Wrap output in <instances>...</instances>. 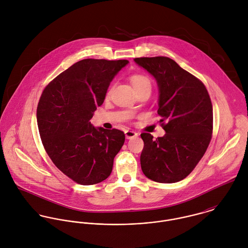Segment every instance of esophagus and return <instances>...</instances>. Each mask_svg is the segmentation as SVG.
Here are the masks:
<instances>
[{"mask_svg": "<svg viewBox=\"0 0 248 248\" xmlns=\"http://www.w3.org/2000/svg\"><path fill=\"white\" fill-rule=\"evenodd\" d=\"M125 137H126L127 140H131V139H134V138L138 137V134L134 131L128 130V131H125Z\"/></svg>", "mask_w": 248, "mask_h": 248, "instance_id": "esophagus-1", "label": "esophagus"}]
</instances>
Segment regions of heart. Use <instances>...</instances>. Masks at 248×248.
Instances as JSON below:
<instances>
[{
    "label": "heart",
    "mask_w": 248,
    "mask_h": 248,
    "mask_svg": "<svg viewBox=\"0 0 248 248\" xmlns=\"http://www.w3.org/2000/svg\"><path fill=\"white\" fill-rule=\"evenodd\" d=\"M130 80L134 86V88L137 90L139 88H140L144 85H151V82L149 80L148 77H146L145 75H142V74H133L131 77H130ZM111 91V88L108 91V95L109 94Z\"/></svg>",
    "instance_id": "obj_1"
}]
</instances>
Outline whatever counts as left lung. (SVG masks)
Masks as SVG:
<instances>
[{"mask_svg": "<svg viewBox=\"0 0 248 248\" xmlns=\"http://www.w3.org/2000/svg\"><path fill=\"white\" fill-rule=\"evenodd\" d=\"M158 87L159 122L166 132L153 140L143 133V174L156 182L174 183L187 177L205 154L212 138L213 107L203 83L163 57L135 58ZM167 123L164 124V121Z\"/></svg>", "mask_w": 248, "mask_h": 248, "instance_id": "8db88e82", "label": "left lung"}]
</instances>
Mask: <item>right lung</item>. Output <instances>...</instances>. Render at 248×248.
Masks as SVG:
<instances>
[{"mask_svg": "<svg viewBox=\"0 0 248 248\" xmlns=\"http://www.w3.org/2000/svg\"><path fill=\"white\" fill-rule=\"evenodd\" d=\"M128 60L84 59L43 91L37 107L42 143L54 165L82 185L105 180L125 141L122 131L95 128L91 119L113 77Z\"/></svg>", "mask_w": 248, "mask_h": 248, "instance_id": "add662e5", "label": "right lung"}]
</instances>
